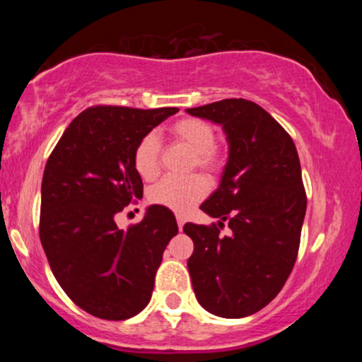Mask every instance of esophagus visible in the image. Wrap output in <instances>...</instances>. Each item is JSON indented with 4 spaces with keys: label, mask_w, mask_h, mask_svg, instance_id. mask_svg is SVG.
I'll return each instance as SVG.
<instances>
[{
    "label": "esophagus",
    "mask_w": 362,
    "mask_h": 362,
    "mask_svg": "<svg viewBox=\"0 0 362 362\" xmlns=\"http://www.w3.org/2000/svg\"><path fill=\"white\" fill-rule=\"evenodd\" d=\"M177 224H178V230L182 231V228H184V218H182V216H177Z\"/></svg>",
    "instance_id": "1"
}]
</instances>
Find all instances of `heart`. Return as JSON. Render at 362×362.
<instances>
[{"instance_id": "obj_1", "label": "heart", "mask_w": 362, "mask_h": 362, "mask_svg": "<svg viewBox=\"0 0 362 362\" xmlns=\"http://www.w3.org/2000/svg\"><path fill=\"white\" fill-rule=\"evenodd\" d=\"M172 136L178 143L185 144L195 155L197 167L209 170L218 168L219 158L214 149V129L204 120L182 119L173 124ZM134 168L144 180H153L160 170V143L155 134H146L134 149ZM209 190V185L202 177L173 178L167 177L160 180L149 192L153 204L167 207L175 213H187L195 202L201 201Z\"/></svg>"}]
</instances>
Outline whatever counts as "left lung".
I'll list each match as a JSON object with an SVG mask.
<instances>
[{
	"label": "left lung",
	"mask_w": 362,
	"mask_h": 362,
	"mask_svg": "<svg viewBox=\"0 0 362 362\" xmlns=\"http://www.w3.org/2000/svg\"><path fill=\"white\" fill-rule=\"evenodd\" d=\"M187 114L221 126L228 143L219 187L201 204L218 226H184L194 242L187 267L195 298L216 317H248L277 296L296 262L306 213L300 158L279 122L250 100ZM224 221L230 233L223 237Z\"/></svg>",
	"instance_id": "8db88e82"
}]
</instances>
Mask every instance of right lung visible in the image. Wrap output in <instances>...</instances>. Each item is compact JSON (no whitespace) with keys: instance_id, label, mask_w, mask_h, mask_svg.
Returning a JSON list of instances; mask_svg holds the SVG:
<instances>
[{"instance_id":"right-lung-1","label":"right lung","mask_w":362,"mask_h":362,"mask_svg":"<svg viewBox=\"0 0 362 362\" xmlns=\"http://www.w3.org/2000/svg\"><path fill=\"white\" fill-rule=\"evenodd\" d=\"M178 109L91 107L69 124L49 156L40 189V243L54 277L86 313L127 320L146 308L155 274L178 233L167 207L119 230L115 214L143 197L134 149Z\"/></svg>"}]
</instances>
